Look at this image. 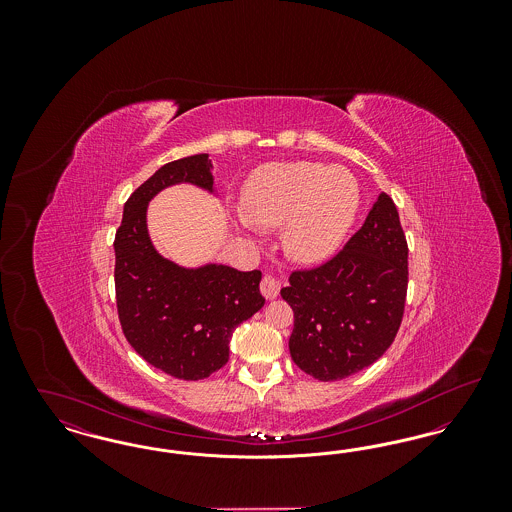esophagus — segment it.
Returning a JSON list of instances; mask_svg holds the SVG:
<instances>
[{
  "instance_id": "obj_1",
  "label": "esophagus",
  "mask_w": 512,
  "mask_h": 512,
  "mask_svg": "<svg viewBox=\"0 0 512 512\" xmlns=\"http://www.w3.org/2000/svg\"><path fill=\"white\" fill-rule=\"evenodd\" d=\"M261 293L267 299L278 297V293H280V280L276 276H272V274H265L263 280H261Z\"/></svg>"
}]
</instances>
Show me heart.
Returning a JSON list of instances; mask_svg holds the SVG:
<instances>
[{
	"instance_id": "heart-1",
	"label": "heart",
	"mask_w": 512,
	"mask_h": 512,
	"mask_svg": "<svg viewBox=\"0 0 512 512\" xmlns=\"http://www.w3.org/2000/svg\"><path fill=\"white\" fill-rule=\"evenodd\" d=\"M361 188L345 169L295 161L263 165L242 190L244 228L274 230L284 223V249L301 263L334 253L357 219Z\"/></svg>"
}]
</instances>
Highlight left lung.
I'll return each instance as SVG.
<instances>
[{
	"instance_id": "left-lung-1",
	"label": "left lung",
	"mask_w": 512,
	"mask_h": 512,
	"mask_svg": "<svg viewBox=\"0 0 512 512\" xmlns=\"http://www.w3.org/2000/svg\"><path fill=\"white\" fill-rule=\"evenodd\" d=\"M409 247L390 195H378L365 224L332 259L293 270L282 299L293 311V363L320 382L376 363L403 320Z\"/></svg>"
}]
</instances>
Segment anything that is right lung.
<instances>
[{"instance_id":"obj_1","label":"right lung","mask_w":512,"mask_h":512,"mask_svg":"<svg viewBox=\"0 0 512 512\" xmlns=\"http://www.w3.org/2000/svg\"><path fill=\"white\" fill-rule=\"evenodd\" d=\"M178 182L213 192L209 155L167 163L124 203L115 234L117 311L124 338L149 365L178 380H203L228 363L234 330L265 305V297L261 270L182 268L155 251L147 203Z\"/></svg>"}]
</instances>
